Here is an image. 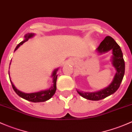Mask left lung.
Returning a JSON list of instances; mask_svg holds the SVG:
<instances>
[{
	"label": "left lung",
	"instance_id": "1",
	"mask_svg": "<svg viewBox=\"0 0 132 132\" xmlns=\"http://www.w3.org/2000/svg\"><path fill=\"white\" fill-rule=\"evenodd\" d=\"M110 50H113V65L117 70L113 82L108 87L96 93H82L77 90V93L84 98L92 101L103 100L115 93L120 87L125 74V61L123 53L120 46L114 39L111 36H106L101 43L97 50L100 53H103Z\"/></svg>",
	"mask_w": 132,
	"mask_h": 132
}]
</instances>
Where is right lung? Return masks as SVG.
<instances>
[{
    "instance_id": "add662e5",
    "label": "right lung",
    "mask_w": 132,
    "mask_h": 132,
    "mask_svg": "<svg viewBox=\"0 0 132 132\" xmlns=\"http://www.w3.org/2000/svg\"><path fill=\"white\" fill-rule=\"evenodd\" d=\"M33 36V34L31 33H28L25 36V39L22 42H21L20 43H19L18 45V46H16V48H15V50H16L19 46H21V45H22L24 43L27 42V41L29 39V38ZM56 71H57V69L55 70L53 72V86H52L50 89H49L48 90H42V91L38 92V93H29V94H27V93H24L20 91L18 89H17L15 87V86H14V84H12V82H11V84H12V88H13L15 92L19 96H20L22 98L24 99V100L29 101L33 102V103H39V102H44L46 101L50 100L52 96L54 95L55 93V91H56V79H57V75L56 74Z\"/></svg>"
}]
</instances>
